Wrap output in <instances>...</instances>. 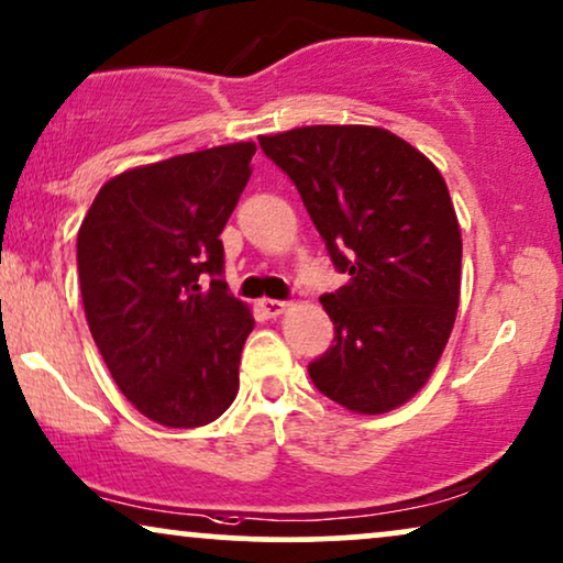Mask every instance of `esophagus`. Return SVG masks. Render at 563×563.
<instances>
[{
	"mask_svg": "<svg viewBox=\"0 0 563 563\" xmlns=\"http://www.w3.org/2000/svg\"><path fill=\"white\" fill-rule=\"evenodd\" d=\"M260 309L267 313V317H277V313H283L288 309L286 301H277V298H260Z\"/></svg>",
	"mask_w": 563,
	"mask_h": 563,
	"instance_id": "34e87169",
	"label": "esophagus"
}]
</instances>
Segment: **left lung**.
<instances>
[{
    "label": "left lung",
    "instance_id": "left-lung-1",
    "mask_svg": "<svg viewBox=\"0 0 563 563\" xmlns=\"http://www.w3.org/2000/svg\"><path fill=\"white\" fill-rule=\"evenodd\" d=\"M260 146L290 177L347 283L321 303L334 344L313 386L357 415H384L427 384L461 296V229L438 167L391 131L306 125Z\"/></svg>",
    "mask_w": 563,
    "mask_h": 563
}]
</instances>
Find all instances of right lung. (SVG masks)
<instances>
[{
  "label": "right lung",
  "instance_id": "1",
  "mask_svg": "<svg viewBox=\"0 0 563 563\" xmlns=\"http://www.w3.org/2000/svg\"><path fill=\"white\" fill-rule=\"evenodd\" d=\"M254 152L246 141L123 172L81 221L89 332L125 399L164 427H203L236 399L254 319L229 294L219 236Z\"/></svg>",
  "mask_w": 563,
  "mask_h": 563
}]
</instances>
